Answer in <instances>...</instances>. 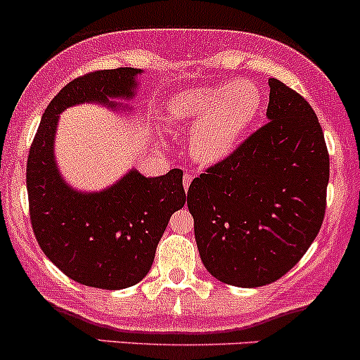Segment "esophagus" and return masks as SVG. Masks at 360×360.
<instances>
[{"label":"esophagus","mask_w":360,"mask_h":360,"mask_svg":"<svg viewBox=\"0 0 360 360\" xmlns=\"http://www.w3.org/2000/svg\"><path fill=\"white\" fill-rule=\"evenodd\" d=\"M193 183V174H189V172H184V176H183V184H184V188H189V184Z\"/></svg>","instance_id":"esophagus-1"}]
</instances>
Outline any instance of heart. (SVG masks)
Instances as JSON below:
<instances>
[{
	"label": "heart",
	"mask_w": 360,
	"mask_h": 360,
	"mask_svg": "<svg viewBox=\"0 0 360 360\" xmlns=\"http://www.w3.org/2000/svg\"><path fill=\"white\" fill-rule=\"evenodd\" d=\"M262 104L258 86L236 80L177 94L167 105V120L174 124H196L191 140L193 155L203 164H213L236 148Z\"/></svg>",
	"instance_id": "obj_1"
}]
</instances>
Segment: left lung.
<instances>
[{"label":"left lung","instance_id":"left-lung-1","mask_svg":"<svg viewBox=\"0 0 360 360\" xmlns=\"http://www.w3.org/2000/svg\"><path fill=\"white\" fill-rule=\"evenodd\" d=\"M268 85L266 124L188 189L205 268L246 289L278 280L309 250L325 219L330 179L313 108L276 78Z\"/></svg>","mask_w":360,"mask_h":360}]
</instances>
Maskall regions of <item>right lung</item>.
<instances>
[{"instance_id": "right-lung-1", "label": "right lung", "mask_w": 360, "mask_h": 360, "mask_svg": "<svg viewBox=\"0 0 360 360\" xmlns=\"http://www.w3.org/2000/svg\"><path fill=\"white\" fill-rule=\"evenodd\" d=\"M141 70H101L75 78L42 114L27 160L30 222L44 255L71 280L120 290L145 278L169 219L186 203L183 171L145 177L131 169L98 193L68 186L54 160L59 114L84 102L116 108L109 98H131Z\"/></svg>"}]
</instances>
